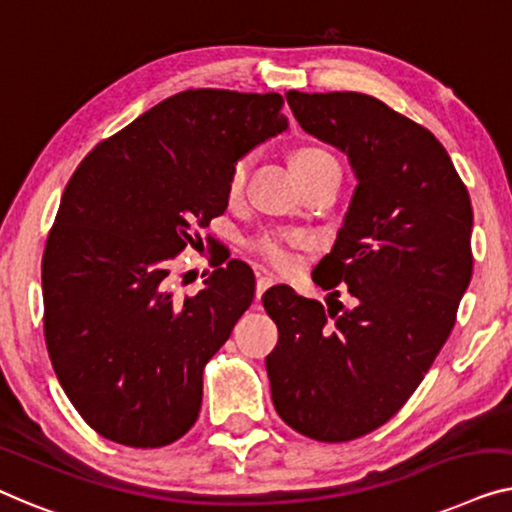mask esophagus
I'll return each mask as SVG.
<instances>
[{"label":"esophagus","instance_id":"34e87169","mask_svg":"<svg viewBox=\"0 0 512 512\" xmlns=\"http://www.w3.org/2000/svg\"><path fill=\"white\" fill-rule=\"evenodd\" d=\"M273 285V278H269V276H259L257 278V285H255V297L259 299L262 297V294L269 290V287Z\"/></svg>","mask_w":512,"mask_h":512}]
</instances>
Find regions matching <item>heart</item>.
Segmentation results:
<instances>
[{"instance_id": "obj_1", "label": "heart", "mask_w": 512, "mask_h": 512, "mask_svg": "<svg viewBox=\"0 0 512 512\" xmlns=\"http://www.w3.org/2000/svg\"><path fill=\"white\" fill-rule=\"evenodd\" d=\"M292 162L304 185L313 181H331L338 185V181H341V162L325 146H315V143L299 146L294 150ZM250 164L253 162H250L248 155L234 157L232 164H229L225 190L232 201L239 199L246 190ZM306 239L308 236L304 232H297V229H266V232L255 236L250 246L264 262L276 266V269H285V266L292 264V250L304 246Z\"/></svg>"}]
</instances>
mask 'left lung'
Listing matches in <instances>:
<instances>
[{
	"mask_svg": "<svg viewBox=\"0 0 512 512\" xmlns=\"http://www.w3.org/2000/svg\"><path fill=\"white\" fill-rule=\"evenodd\" d=\"M299 125L348 155L357 176L322 290L357 299L325 308L280 285L262 304L278 327L266 357L271 399L294 431L322 443L359 438L401 410L457 320L471 283L473 208L429 129L362 92H287Z\"/></svg>",
	"mask_w": 512,
	"mask_h": 512,
	"instance_id": "1",
	"label": "left lung"
}]
</instances>
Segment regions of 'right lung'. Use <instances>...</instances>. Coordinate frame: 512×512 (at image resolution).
I'll use <instances>...</instances> for the list:
<instances>
[{
	"label": "right lung",
	"instance_id": "add662e5",
	"mask_svg": "<svg viewBox=\"0 0 512 512\" xmlns=\"http://www.w3.org/2000/svg\"><path fill=\"white\" fill-rule=\"evenodd\" d=\"M278 92L185 90L85 155L41 262L43 336L85 422L129 448H162L197 422L204 366L255 297L229 259L176 297L169 264L225 213L234 157L287 129Z\"/></svg>",
	"mask_w": 512,
	"mask_h": 512
}]
</instances>
